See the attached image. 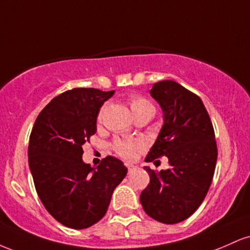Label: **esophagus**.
<instances>
[{
  "label": "esophagus",
  "mask_w": 250,
  "mask_h": 250,
  "mask_svg": "<svg viewBox=\"0 0 250 250\" xmlns=\"http://www.w3.org/2000/svg\"><path fill=\"white\" fill-rule=\"evenodd\" d=\"M125 167H127V169H128V171H129V173H131V171L135 170V169L137 168V166H135V165H131V163H125Z\"/></svg>",
  "instance_id": "34e87169"
}]
</instances>
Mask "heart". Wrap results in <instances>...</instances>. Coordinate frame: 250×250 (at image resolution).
<instances>
[{
    "instance_id": "b5f03b06",
    "label": "heart",
    "mask_w": 250,
    "mask_h": 250,
    "mask_svg": "<svg viewBox=\"0 0 250 250\" xmlns=\"http://www.w3.org/2000/svg\"><path fill=\"white\" fill-rule=\"evenodd\" d=\"M129 104H130V109L133 111L134 116L140 115L143 113H155V108L153 103L148 101L146 97L140 95H133L129 97ZM104 111V107L101 109L99 114V120H101ZM143 148V143L140 140H134V141H116L114 143V149L116 153L123 159H134L135 155L139 150Z\"/></svg>"
}]
</instances>
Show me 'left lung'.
<instances>
[{
    "label": "left lung",
    "instance_id": "8db88e82",
    "mask_svg": "<svg viewBox=\"0 0 250 250\" xmlns=\"http://www.w3.org/2000/svg\"><path fill=\"white\" fill-rule=\"evenodd\" d=\"M149 93L162 109L163 125L146 162L165 155L170 168L145 167L150 182L140 201L149 216L174 225L200 207L210 187L217 160L214 128L202 100L177 82L154 83Z\"/></svg>",
    "mask_w": 250,
    "mask_h": 250
}]
</instances>
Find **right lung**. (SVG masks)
<instances>
[{
    "instance_id": "1",
    "label": "right lung",
    "mask_w": 250,
    "mask_h": 250,
    "mask_svg": "<svg viewBox=\"0 0 250 250\" xmlns=\"http://www.w3.org/2000/svg\"><path fill=\"white\" fill-rule=\"evenodd\" d=\"M115 91L74 88L54 97L37 116L28 147L29 168L39 197L63 226L84 229L107 213L114 189L128 169L107 156L90 167L82 146L96 133L100 109Z\"/></svg>"
}]
</instances>
